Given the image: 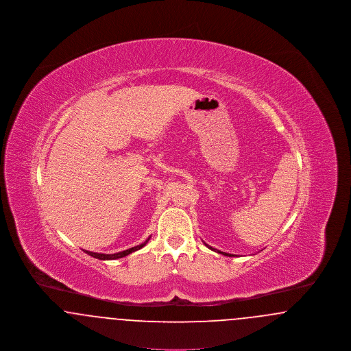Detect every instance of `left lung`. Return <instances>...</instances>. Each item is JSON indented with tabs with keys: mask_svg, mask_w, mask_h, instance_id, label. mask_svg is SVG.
I'll return each mask as SVG.
<instances>
[{
	"mask_svg": "<svg viewBox=\"0 0 351 351\" xmlns=\"http://www.w3.org/2000/svg\"><path fill=\"white\" fill-rule=\"evenodd\" d=\"M205 246H206V247H208V249H210V250L215 251V249H213V247H210V246H209V245H206V243H205ZM216 251H217V252H219V254H222V255H228V256H235V255H233V254H228V252H222V251H218V250H216Z\"/></svg>",
	"mask_w": 351,
	"mask_h": 351,
	"instance_id": "8db88e82",
	"label": "left lung"
}]
</instances>
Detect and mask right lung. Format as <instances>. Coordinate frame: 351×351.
<instances>
[{
    "instance_id": "obj_1",
    "label": "right lung",
    "mask_w": 351,
    "mask_h": 351,
    "mask_svg": "<svg viewBox=\"0 0 351 351\" xmlns=\"http://www.w3.org/2000/svg\"><path fill=\"white\" fill-rule=\"evenodd\" d=\"M149 241H150V237H149L143 243H141V245H138V246H134V247H132V249H128V250L119 251V252H116V254H99V252H92V251H83L84 252H86L88 255H90V256L96 258V259H101V261H113V259H118V258H123V256H126V255L132 254L134 251L142 249L143 246H146V243H147Z\"/></svg>"
}]
</instances>
